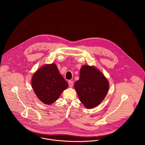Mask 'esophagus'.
<instances>
[{"instance_id": "34e87169", "label": "esophagus", "mask_w": 145, "mask_h": 145, "mask_svg": "<svg viewBox=\"0 0 145 145\" xmlns=\"http://www.w3.org/2000/svg\"><path fill=\"white\" fill-rule=\"evenodd\" d=\"M69 86L70 88L72 87V86H73V82L72 81H71V80L69 81Z\"/></svg>"}]
</instances>
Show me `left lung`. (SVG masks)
Returning a JSON list of instances; mask_svg holds the SVG:
<instances>
[{
	"label": "left lung",
	"instance_id": "1",
	"mask_svg": "<svg viewBox=\"0 0 145 145\" xmlns=\"http://www.w3.org/2000/svg\"><path fill=\"white\" fill-rule=\"evenodd\" d=\"M74 88L80 101L91 109L101 103L107 94L109 83L103 73L94 66L83 65Z\"/></svg>",
	"mask_w": 145,
	"mask_h": 145
}]
</instances>
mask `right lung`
Segmentation results:
<instances>
[{"label": "right lung", "mask_w": 145, "mask_h": 145, "mask_svg": "<svg viewBox=\"0 0 145 145\" xmlns=\"http://www.w3.org/2000/svg\"><path fill=\"white\" fill-rule=\"evenodd\" d=\"M31 83L37 98L47 105L57 101L68 87L55 63L46 64L40 67L33 74Z\"/></svg>", "instance_id": "right-lung-1"}]
</instances>
